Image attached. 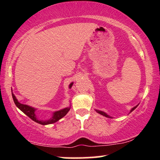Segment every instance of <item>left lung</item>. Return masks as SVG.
<instances>
[{"label": "left lung", "instance_id": "1", "mask_svg": "<svg viewBox=\"0 0 160 160\" xmlns=\"http://www.w3.org/2000/svg\"><path fill=\"white\" fill-rule=\"evenodd\" d=\"M138 107V106H135V107H133V108L131 109V111H130V112H132V111H134L135 108H136ZM96 111H97V112L98 113H100V114H101V115H102V116H104V117H108V118H111L110 116H108V114H107V113H106L105 112H103V111H99V110H95Z\"/></svg>", "mask_w": 160, "mask_h": 160}]
</instances>
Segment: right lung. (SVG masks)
I'll return each instance as SVG.
<instances>
[{"label":"right lung","mask_w":160,"mask_h":160,"mask_svg":"<svg viewBox=\"0 0 160 160\" xmlns=\"http://www.w3.org/2000/svg\"><path fill=\"white\" fill-rule=\"evenodd\" d=\"M73 82H72L71 84H70V85H69L70 89L71 88L72 86H73ZM12 94L13 100H14V103L17 106V108L20 109V110L22 111L25 114L27 115L28 117H30L32 120H33L34 122H36L38 124H43V125H47V124L55 123L56 122H58V120H60L61 118L65 117V116L67 114V113L70 110V107H67V108H63V109H62V110H60V111H55V112H54L51 119H49L48 120H40V119H37V117H36V113H35V111H36V108H32V107H31V106H28V105L20 103V102H18V100H17V99L14 96V94H13V92Z\"/></svg>","instance_id":"right-lung-1"}]
</instances>
